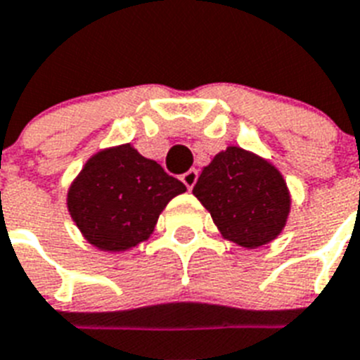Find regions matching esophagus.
<instances>
[{"mask_svg": "<svg viewBox=\"0 0 360 360\" xmlns=\"http://www.w3.org/2000/svg\"><path fill=\"white\" fill-rule=\"evenodd\" d=\"M198 175H199L198 170H194V168H192V170L185 172V174L181 175V181L185 183L186 188H192V186H194L195 183H198Z\"/></svg>", "mask_w": 360, "mask_h": 360, "instance_id": "obj_1", "label": "esophagus"}]
</instances>
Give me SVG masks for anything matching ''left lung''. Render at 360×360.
<instances>
[{
	"label": "left lung",
	"mask_w": 360,
	"mask_h": 360,
	"mask_svg": "<svg viewBox=\"0 0 360 360\" xmlns=\"http://www.w3.org/2000/svg\"><path fill=\"white\" fill-rule=\"evenodd\" d=\"M192 194L210 212L221 236L245 249L273 241L291 208L282 174L238 146H229L205 166Z\"/></svg>",
	"instance_id": "obj_1"
}]
</instances>
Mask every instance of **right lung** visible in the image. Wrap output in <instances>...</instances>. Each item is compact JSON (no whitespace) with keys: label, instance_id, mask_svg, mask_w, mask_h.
Returning a JSON list of instances; mask_svg holds the SVG:
<instances>
[{"label":"right lung","instance_id":"1","mask_svg":"<svg viewBox=\"0 0 360 360\" xmlns=\"http://www.w3.org/2000/svg\"><path fill=\"white\" fill-rule=\"evenodd\" d=\"M186 192L179 179L131 144L93 155L68 192L72 221L101 250H128L148 240L170 199Z\"/></svg>","mask_w":360,"mask_h":360}]
</instances>
